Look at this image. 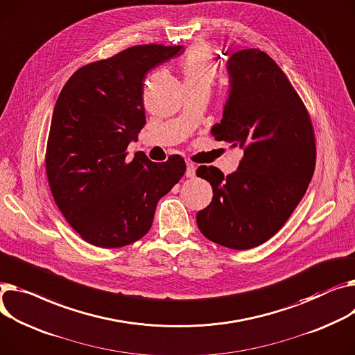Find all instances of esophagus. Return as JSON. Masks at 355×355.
<instances>
[{
	"instance_id": "1",
	"label": "esophagus",
	"mask_w": 355,
	"mask_h": 355,
	"mask_svg": "<svg viewBox=\"0 0 355 355\" xmlns=\"http://www.w3.org/2000/svg\"><path fill=\"white\" fill-rule=\"evenodd\" d=\"M187 178H194L196 177V165L190 161H187V170H185Z\"/></svg>"
}]
</instances>
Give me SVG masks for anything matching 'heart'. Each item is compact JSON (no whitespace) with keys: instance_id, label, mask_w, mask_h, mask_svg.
Listing matches in <instances>:
<instances>
[{"instance_id":"obj_1","label":"heart","mask_w":355,"mask_h":355,"mask_svg":"<svg viewBox=\"0 0 355 355\" xmlns=\"http://www.w3.org/2000/svg\"><path fill=\"white\" fill-rule=\"evenodd\" d=\"M180 71L185 87H207L216 83L218 64L204 44H194L180 61Z\"/></svg>"}]
</instances>
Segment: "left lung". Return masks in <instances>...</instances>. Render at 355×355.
Wrapping results in <instances>:
<instances>
[{
	"label": "left lung",
	"mask_w": 355,
	"mask_h": 355,
	"mask_svg": "<svg viewBox=\"0 0 355 355\" xmlns=\"http://www.w3.org/2000/svg\"><path fill=\"white\" fill-rule=\"evenodd\" d=\"M227 68L228 100L211 134L244 157L225 178L216 167H198L212 201L197 224L212 243L250 250L277 234L304 197L315 168V135L302 100L268 54L241 50Z\"/></svg>",
	"instance_id": "1"
}]
</instances>
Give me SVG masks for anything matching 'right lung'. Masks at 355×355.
Instances as JSON below:
<instances>
[{"label": "right lung", "mask_w": 355, "mask_h": 355, "mask_svg": "<svg viewBox=\"0 0 355 355\" xmlns=\"http://www.w3.org/2000/svg\"><path fill=\"white\" fill-rule=\"evenodd\" d=\"M181 45H134L89 62L69 77L57 100L45 151L55 204L81 239L124 247L150 231L155 207L185 173L184 158L153 162L127 147L146 125L143 85L148 71Z\"/></svg>", "instance_id": "1"}]
</instances>
